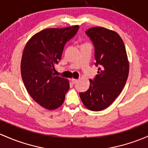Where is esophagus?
Segmentation results:
<instances>
[{"label":"esophagus","mask_w":148,"mask_h":148,"mask_svg":"<svg viewBox=\"0 0 148 148\" xmlns=\"http://www.w3.org/2000/svg\"><path fill=\"white\" fill-rule=\"evenodd\" d=\"M77 82H78V79H71V82L72 84H75Z\"/></svg>","instance_id":"obj_1"}]
</instances>
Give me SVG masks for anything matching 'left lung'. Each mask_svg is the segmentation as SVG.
Returning a JSON list of instances; mask_svg holds the SVG:
<instances>
[{
	"instance_id": "8db88e82",
	"label": "left lung",
	"mask_w": 148,
	"mask_h": 148,
	"mask_svg": "<svg viewBox=\"0 0 148 148\" xmlns=\"http://www.w3.org/2000/svg\"><path fill=\"white\" fill-rule=\"evenodd\" d=\"M86 34L94 46L99 71L89 80L88 89L79 96L88 109L99 111L109 106L121 93L128 77L129 63L125 45L117 32L96 27L87 29Z\"/></svg>"
}]
</instances>
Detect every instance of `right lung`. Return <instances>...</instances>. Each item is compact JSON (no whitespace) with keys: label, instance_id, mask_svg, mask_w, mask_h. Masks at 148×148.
Wrapping results in <instances>:
<instances>
[{"label":"right lung","instance_id":"1","mask_svg":"<svg viewBox=\"0 0 148 148\" xmlns=\"http://www.w3.org/2000/svg\"><path fill=\"white\" fill-rule=\"evenodd\" d=\"M78 29L79 25L43 29L31 37L23 51L21 70L25 86L31 97L48 110L62 106L69 88V81L53 71L65 44Z\"/></svg>","mask_w":148,"mask_h":148}]
</instances>
